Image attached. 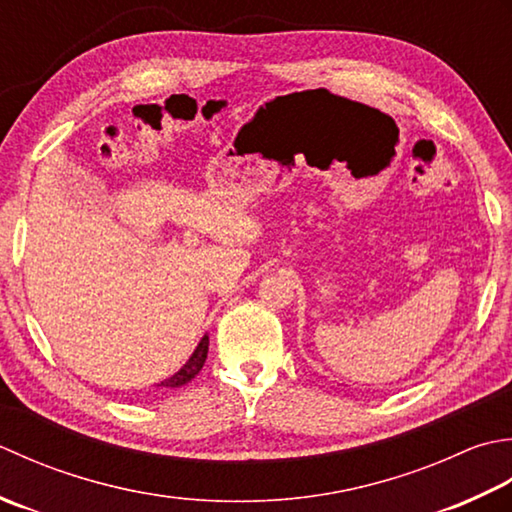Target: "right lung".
<instances>
[{"instance_id":"1","label":"right lung","mask_w":512,"mask_h":512,"mask_svg":"<svg viewBox=\"0 0 512 512\" xmlns=\"http://www.w3.org/2000/svg\"><path fill=\"white\" fill-rule=\"evenodd\" d=\"M207 349H210V338L203 336L201 342H198V347L194 349L192 358L183 364V369L176 371V373L172 375V378L163 380L161 384H156V387H163V389H179V387H183V384L190 382L192 378H196L198 371L203 369V364H205V360H207Z\"/></svg>"}]
</instances>
